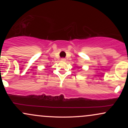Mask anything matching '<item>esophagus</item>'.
<instances>
[{
  "mask_svg": "<svg viewBox=\"0 0 128 128\" xmlns=\"http://www.w3.org/2000/svg\"><path fill=\"white\" fill-rule=\"evenodd\" d=\"M61 61H62V62H65V61H66V60L65 59V58H61Z\"/></svg>",
  "mask_w": 128,
  "mask_h": 128,
  "instance_id": "34e87169",
  "label": "esophagus"
}]
</instances>
